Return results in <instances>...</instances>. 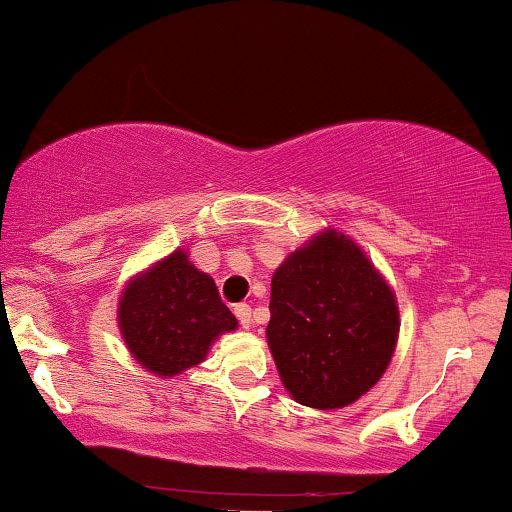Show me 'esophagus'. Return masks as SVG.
<instances>
[{
    "instance_id": "esophagus-1",
    "label": "esophagus",
    "mask_w": 512,
    "mask_h": 512,
    "mask_svg": "<svg viewBox=\"0 0 512 512\" xmlns=\"http://www.w3.org/2000/svg\"><path fill=\"white\" fill-rule=\"evenodd\" d=\"M234 314H237L239 324L244 326V329H249V324H251V307H249V304H246V302L234 304Z\"/></svg>"
}]
</instances>
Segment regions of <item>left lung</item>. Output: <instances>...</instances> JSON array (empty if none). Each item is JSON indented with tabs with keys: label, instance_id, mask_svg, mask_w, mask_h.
Masks as SVG:
<instances>
[{
	"label": "left lung",
	"instance_id": "8db88e82",
	"mask_svg": "<svg viewBox=\"0 0 512 512\" xmlns=\"http://www.w3.org/2000/svg\"><path fill=\"white\" fill-rule=\"evenodd\" d=\"M268 346L280 380L312 409H341L372 387L399 336L394 292L343 234H319L271 283Z\"/></svg>",
	"mask_w": 512,
	"mask_h": 512
}]
</instances>
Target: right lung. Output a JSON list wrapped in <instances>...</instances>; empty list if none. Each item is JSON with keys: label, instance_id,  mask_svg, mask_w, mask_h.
Instances as JSON below:
<instances>
[{"label": "right lung", "instance_id": "obj_1", "mask_svg": "<svg viewBox=\"0 0 512 512\" xmlns=\"http://www.w3.org/2000/svg\"><path fill=\"white\" fill-rule=\"evenodd\" d=\"M118 321L137 363L162 377L198 365L220 333L237 329L215 280L191 266L186 251H174L130 280Z\"/></svg>", "mask_w": 512, "mask_h": 512}]
</instances>
